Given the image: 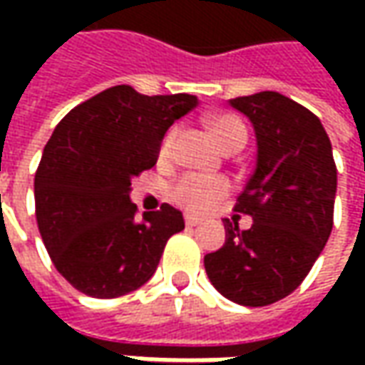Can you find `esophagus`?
<instances>
[{
  "label": "esophagus",
  "mask_w": 365,
  "mask_h": 365,
  "mask_svg": "<svg viewBox=\"0 0 365 365\" xmlns=\"http://www.w3.org/2000/svg\"><path fill=\"white\" fill-rule=\"evenodd\" d=\"M185 223H187V227H197V225H201V219L187 215V217H185Z\"/></svg>",
  "instance_id": "1"
}]
</instances>
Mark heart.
Returning a JSON list of instances; mask_svg holds the SVG:
<instances>
[{"mask_svg":"<svg viewBox=\"0 0 365 365\" xmlns=\"http://www.w3.org/2000/svg\"><path fill=\"white\" fill-rule=\"evenodd\" d=\"M209 128L215 135V140L225 150L235 144H242V146L245 144V138H247L245 125L240 118H235L232 113H217V115L209 118ZM176 138H178V128H170L164 133L160 146H158V160L166 162L173 158ZM227 192H230V182L225 178L189 173L173 182L170 199L190 213H203L217 201H221Z\"/></svg>","mask_w":365,"mask_h":365,"instance_id":"b5f03b06","label":"heart"}]
</instances>
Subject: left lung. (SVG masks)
Instances as JSON below:
<instances>
[{
	"label": "left lung",
	"instance_id": "obj_1",
	"mask_svg": "<svg viewBox=\"0 0 365 365\" xmlns=\"http://www.w3.org/2000/svg\"><path fill=\"white\" fill-rule=\"evenodd\" d=\"M254 123L256 168L233 211L254 219L240 232L225 219V245L205 256L209 280L230 301L266 307L301 287L333 230L337 166L313 111L276 91L235 97Z\"/></svg>",
	"mask_w": 365,
	"mask_h": 365
}]
</instances>
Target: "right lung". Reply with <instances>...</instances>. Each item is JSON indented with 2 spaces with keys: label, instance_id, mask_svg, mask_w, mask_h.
I'll return each mask as SVG.
<instances>
[{
  "label": "right lung",
  "instance_id": "1",
  "mask_svg": "<svg viewBox=\"0 0 365 365\" xmlns=\"http://www.w3.org/2000/svg\"><path fill=\"white\" fill-rule=\"evenodd\" d=\"M189 93L142 95L115 85L64 115L34 178L36 221L54 268L95 299L128 294L152 278L182 213L162 203L138 217L133 176L158 160L166 130L195 109Z\"/></svg>",
  "mask_w": 365,
  "mask_h": 365
}]
</instances>
